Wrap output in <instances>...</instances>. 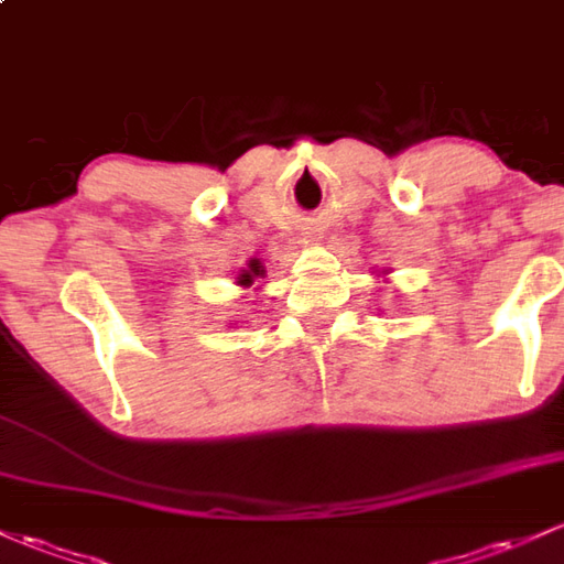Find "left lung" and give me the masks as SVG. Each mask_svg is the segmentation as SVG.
<instances>
[{
  "label": "left lung",
  "mask_w": 564,
  "mask_h": 564,
  "mask_svg": "<svg viewBox=\"0 0 564 564\" xmlns=\"http://www.w3.org/2000/svg\"><path fill=\"white\" fill-rule=\"evenodd\" d=\"M381 274H384V271H381Z\"/></svg>",
  "instance_id": "left-lung-1"
}]
</instances>
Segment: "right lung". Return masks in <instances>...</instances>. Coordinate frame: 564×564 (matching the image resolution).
Instances as JSON below:
<instances>
[{
    "instance_id": "add662e5",
    "label": "right lung",
    "mask_w": 564,
    "mask_h": 564,
    "mask_svg": "<svg viewBox=\"0 0 564 564\" xmlns=\"http://www.w3.org/2000/svg\"><path fill=\"white\" fill-rule=\"evenodd\" d=\"M263 276H265V269H263V263H260V258H250L239 271H236L234 280L239 288H252V284H256L258 280H263Z\"/></svg>"
}]
</instances>
